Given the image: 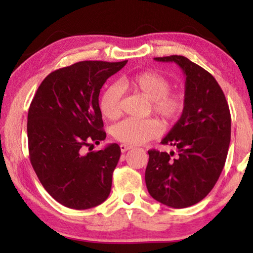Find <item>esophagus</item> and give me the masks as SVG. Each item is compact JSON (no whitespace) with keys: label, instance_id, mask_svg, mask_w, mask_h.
Returning <instances> with one entry per match:
<instances>
[{"label":"esophagus","instance_id":"34e87169","mask_svg":"<svg viewBox=\"0 0 253 253\" xmlns=\"http://www.w3.org/2000/svg\"><path fill=\"white\" fill-rule=\"evenodd\" d=\"M120 147H121V151H122V153H126V151H129V150H131V148H132L131 146H127V145H126V144H122Z\"/></svg>","mask_w":253,"mask_h":253}]
</instances>
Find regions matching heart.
<instances>
[{"instance_id":"1","label":"heart","mask_w":253,"mask_h":253,"mask_svg":"<svg viewBox=\"0 0 253 253\" xmlns=\"http://www.w3.org/2000/svg\"><path fill=\"white\" fill-rule=\"evenodd\" d=\"M120 86L141 93L150 99L153 112L166 124L176 122L184 110V96L181 93L170 92V82L158 72L144 71L123 77ZM120 86H108L100 98V110L108 120L119 119L122 114V91ZM161 126L158 120L126 119L113 127V136L126 145H141L159 136Z\"/></svg>"}]
</instances>
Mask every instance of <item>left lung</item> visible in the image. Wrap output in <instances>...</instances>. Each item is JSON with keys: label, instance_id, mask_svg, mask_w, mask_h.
Instances as JSON below:
<instances>
[{"label": "left lung", "instance_id": "obj_1", "mask_svg": "<svg viewBox=\"0 0 253 253\" xmlns=\"http://www.w3.org/2000/svg\"><path fill=\"white\" fill-rule=\"evenodd\" d=\"M174 62L185 76L184 110L164 145L174 152L148 151L145 182L148 193L172 209L195 205L209 195L220 177L230 143L231 117L226 96L215 78L181 55L155 57Z\"/></svg>", "mask_w": 253, "mask_h": 253}]
</instances>
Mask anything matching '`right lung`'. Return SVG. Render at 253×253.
Listing matches in <instances>:
<instances>
[{"mask_svg":"<svg viewBox=\"0 0 253 253\" xmlns=\"http://www.w3.org/2000/svg\"><path fill=\"white\" fill-rule=\"evenodd\" d=\"M126 62L83 61L58 69L43 79L31 102V165L46 191L69 209H92L110 193L120 146L88 153L85 147L106 139L100 89Z\"/></svg>","mask_w":253,"mask_h":253,"instance_id":"add662e5","label":"right lung"}]
</instances>
